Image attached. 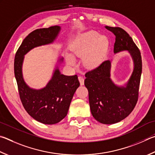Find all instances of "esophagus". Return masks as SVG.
Returning a JSON list of instances; mask_svg holds the SVG:
<instances>
[{
	"label": "esophagus",
	"mask_w": 155,
	"mask_h": 155,
	"mask_svg": "<svg viewBox=\"0 0 155 155\" xmlns=\"http://www.w3.org/2000/svg\"><path fill=\"white\" fill-rule=\"evenodd\" d=\"M78 81H79L81 85H84V78L82 77V76H78Z\"/></svg>",
	"instance_id": "34e87169"
}]
</instances>
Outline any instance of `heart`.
Masks as SVG:
<instances>
[{"label": "heart", "instance_id": "heart-1", "mask_svg": "<svg viewBox=\"0 0 155 155\" xmlns=\"http://www.w3.org/2000/svg\"><path fill=\"white\" fill-rule=\"evenodd\" d=\"M108 45V40L105 36H99L97 32L91 31L81 35L72 44L71 51L74 57L83 58V64L85 68L91 69L99 65ZM73 56L66 55V60L68 65L74 66L77 62Z\"/></svg>", "mask_w": 155, "mask_h": 155}]
</instances>
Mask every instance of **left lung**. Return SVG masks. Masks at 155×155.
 Wrapping results in <instances>:
<instances>
[{"mask_svg": "<svg viewBox=\"0 0 155 155\" xmlns=\"http://www.w3.org/2000/svg\"><path fill=\"white\" fill-rule=\"evenodd\" d=\"M116 36L114 53L127 51L132 58L134 69L128 81L117 85L111 78V60L104 61L87 72L85 85L89 91L90 109L94 119L102 124H114L123 120L136 106L142 74L141 53L133 39L119 27L106 26Z\"/></svg>", "mask_w": 155, "mask_h": 155, "instance_id": "left-lung-1", "label": "left lung"}]
</instances>
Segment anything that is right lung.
<instances>
[{
  "mask_svg": "<svg viewBox=\"0 0 155 155\" xmlns=\"http://www.w3.org/2000/svg\"><path fill=\"white\" fill-rule=\"evenodd\" d=\"M60 31L59 26L33 31L22 42L14 61V73L22 104L33 119L46 125L58 123L68 114L73 95L80 85L77 75L61 74L59 67L64 58L60 56L49 82L43 88L36 89L25 82L22 67L25 55L36 47L52 44Z\"/></svg>",
  "mask_w": 155,
  "mask_h": 155,
  "instance_id": "add662e5",
  "label": "right lung"
}]
</instances>
